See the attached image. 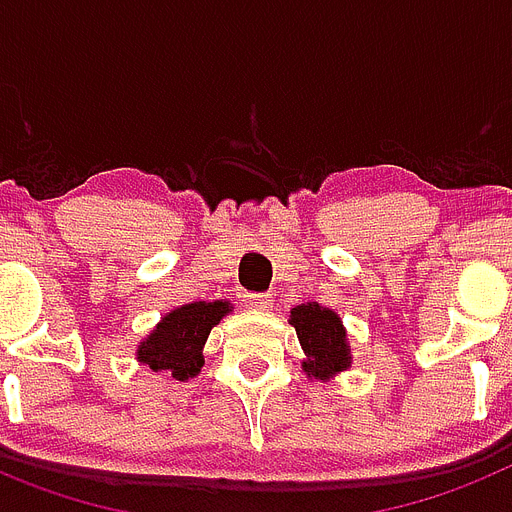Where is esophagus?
<instances>
[{
  "mask_svg": "<svg viewBox=\"0 0 512 512\" xmlns=\"http://www.w3.org/2000/svg\"><path fill=\"white\" fill-rule=\"evenodd\" d=\"M242 301L250 309H270L273 306V293H244Z\"/></svg>",
  "mask_w": 512,
  "mask_h": 512,
  "instance_id": "34e87169",
  "label": "esophagus"
}]
</instances>
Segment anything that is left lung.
Here are the masks:
<instances>
[{"label":"left lung","instance_id":"1","mask_svg":"<svg viewBox=\"0 0 512 512\" xmlns=\"http://www.w3.org/2000/svg\"><path fill=\"white\" fill-rule=\"evenodd\" d=\"M288 322L296 327L306 361L301 363L306 376L327 381L350 368V345L340 317L332 309H324L317 301L299 304L291 309Z\"/></svg>","mask_w":512,"mask_h":512}]
</instances>
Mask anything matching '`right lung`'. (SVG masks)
Returning <instances> with one entry per match:
<instances>
[{"label": "right lung", "instance_id": "add662e5", "mask_svg": "<svg viewBox=\"0 0 512 512\" xmlns=\"http://www.w3.org/2000/svg\"><path fill=\"white\" fill-rule=\"evenodd\" d=\"M229 311V301H195L164 314L139 345L136 358L151 371H167L175 381L193 379L203 368L208 335Z\"/></svg>", "mask_w": 512, "mask_h": 512}]
</instances>
